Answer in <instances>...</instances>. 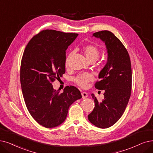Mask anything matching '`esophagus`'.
Segmentation results:
<instances>
[{"label": "esophagus", "instance_id": "34e87169", "mask_svg": "<svg viewBox=\"0 0 153 153\" xmlns=\"http://www.w3.org/2000/svg\"><path fill=\"white\" fill-rule=\"evenodd\" d=\"M82 98L83 99H86V98L88 97V94L86 93V92H85V91H84V92L82 93Z\"/></svg>", "mask_w": 153, "mask_h": 153}]
</instances>
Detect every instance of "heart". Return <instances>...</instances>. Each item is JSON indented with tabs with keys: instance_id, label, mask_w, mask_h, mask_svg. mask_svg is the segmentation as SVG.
<instances>
[{
	"instance_id": "1",
	"label": "heart",
	"mask_w": 153,
	"mask_h": 153,
	"mask_svg": "<svg viewBox=\"0 0 153 153\" xmlns=\"http://www.w3.org/2000/svg\"><path fill=\"white\" fill-rule=\"evenodd\" d=\"M83 51L85 56L89 63L95 62L100 56V50L96 46L92 45H88L85 46L83 48ZM73 51L70 52L65 59V66H68L70 64V59L72 58ZM93 80V76L88 73L79 75L74 78V82L82 88H87L89 82Z\"/></svg>"
}]
</instances>
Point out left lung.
<instances>
[{"mask_svg": "<svg viewBox=\"0 0 153 153\" xmlns=\"http://www.w3.org/2000/svg\"><path fill=\"white\" fill-rule=\"evenodd\" d=\"M104 42L107 61L100 71L97 89L104 90V99L99 102L91 94L95 107L88 115L90 123L105 129L117 123L123 115L129 100L132 88V70L130 57L121 41L111 31L102 30L93 34Z\"/></svg>", "mask_w": 153, "mask_h": 153, "instance_id": "8db88e82", "label": "left lung"}]
</instances>
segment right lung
<instances>
[{
  "label": "right lung",
  "instance_id": "obj_1",
  "mask_svg": "<svg viewBox=\"0 0 153 153\" xmlns=\"http://www.w3.org/2000/svg\"><path fill=\"white\" fill-rule=\"evenodd\" d=\"M78 35L43 30L29 41L24 51L20 71L24 99L33 119L46 128L62 124L70 106L82 98L75 87L67 86L60 93L52 85L65 73L66 51Z\"/></svg>",
  "mask_w": 153,
  "mask_h": 153
}]
</instances>
